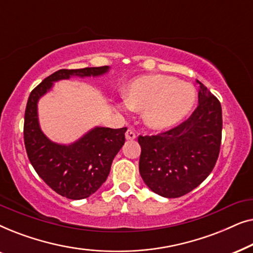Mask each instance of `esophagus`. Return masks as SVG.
<instances>
[{"mask_svg":"<svg viewBox=\"0 0 253 253\" xmlns=\"http://www.w3.org/2000/svg\"><path fill=\"white\" fill-rule=\"evenodd\" d=\"M136 137H137V134H136V132H134V130H132V129H127V130H126V138L127 140H133V139H136Z\"/></svg>","mask_w":253,"mask_h":253,"instance_id":"34e87169","label":"esophagus"}]
</instances>
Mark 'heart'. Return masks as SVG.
<instances>
[{
  "label": "heart",
  "mask_w": 253,
  "mask_h": 253,
  "mask_svg": "<svg viewBox=\"0 0 253 253\" xmlns=\"http://www.w3.org/2000/svg\"><path fill=\"white\" fill-rule=\"evenodd\" d=\"M126 106L143 110L147 126L166 130L188 115L195 103V89L170 76L150 75L134 79L124 89Z\"/></svg>",
  "instance_id": "heart-1"
}]
</instances>
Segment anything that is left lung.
Wrapping results in <instances>:
<instances>
[{
	"mask_svg": "<svg viewBox=\"0 0 253 253\" xmlns=\"http://www.w3.org/2000/svg\"><path fill=\"white\" fill-rule=\"evenodd\" d=\"M198 106L170 130L138 137L139 172L152 191L178 198L192 191L213 170L222 138L221 103L202 83Z\"/></svg>",
	"mask_w": 253,
	"mask_h": 253,
	"instance_id": "8db88e82",
	"label": "left lung"
}]
</instances>
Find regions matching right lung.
I'll return each mask as SVG.
<instances>
[{"mask_svg": "<svg viewBox=\"0 0 253 253\" xmlns=\"http://www.w3.org/2000/svg\"><path fill=\"white\" fill-rule=\"evenodd\" d=\"M108 67L61 69L44 78L32 89L24 119V144L37 174L55 192L69 199H84L93 195L108 177L112 162L126 141V127H95L77 143L62 146L51 143L38 123L37 102L53 82L70 76H99Z\"/></svg>", "mask_w": 253, "mask_h": 253, "instance_id": "obj_1", "label": "right lung"}]
</instances>
